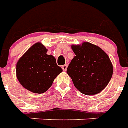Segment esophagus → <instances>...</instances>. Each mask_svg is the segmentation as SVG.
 Wrapping results in <instances>:
<instances>
[{
    "label": "esophagus",
    "instance_id": "34e87169",
    "mask_svg": "<svg viewBox=\"0 0 128 128\" xmlns=\"http://www.w3.org/2000/svg\"><path fill=\"white\" fill-rule=\"evenodd\" d=\"M67 67H68V64H64L63 66H62V68L64 71H66L67 69Z\"/></svg>",
    "mask_w": 128,
    "mask_h": 128
}]
</instances>
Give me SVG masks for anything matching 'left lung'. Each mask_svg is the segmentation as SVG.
Here are the masks:
<instances>
[{
  "mask_svg": "<svg viewBox=\"0 0 128 128\" xmlns=\"http://www.w3.org/2000/svg\"><path fill=\"white\" fill-rule=\"evenodd\" d=\"M75 56L67 68L75 88L85 94L92 95L102 91L111 80L112 64L101 48L89 42L82 46L72 45Z\"/></svg>",
  "mask_w": 128,
  "mask_h": 128,
  "instance_id": "1",
  "label": "left lung"
}]
</instances>
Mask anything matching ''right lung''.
Here are the masks:
<instances>
[{"instance_id":"obj_1","label":"right lung","mask_w":128,"mask_h":128,"mask_svg":"<svg viewBox=\"0 0 128 128\" xmlns=\"http://www.w3.org/2000/svg\"><path fill=\"white\" fill-rule=\"evenodd\" d=\"M47 49L38 42L29 48L16 64V75L21 85L29 91L43 93L50 88L61 72L56 58L46 54Z\"/></svg>"}]
</instances>
